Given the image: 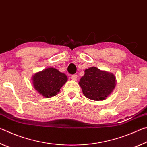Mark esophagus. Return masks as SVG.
<instances>
[{
  "instance_id": "obj_1",
  "label": "esophagus",
  "mask_w": 147,
  "mask_h": 147,
  "mask_svg": "<svg viewBox=\"0 0 147 147\" xmlns=\"http://www.w3.org/2000/svg\"><path fill=\"white\" fill-rule=\"evenodd\" d=\"M71 78L72 80H74V81L77 80V76L76 75V74H72Z\"/></svg>"
}]
</instances>
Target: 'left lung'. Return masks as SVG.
Listing matches in <instances>:
<instances>
[{
  "label": "left lung",
  "mask_w": 147,
  "mask_h": 147,
  "mask_svg": "<svg viewBox=\"0 0 147 147\" xmlns=\"http://www.w3.org/2000/svg\"><path fill=\"white\" fill-rule=\"evenodd\" d=\"M115 83L113 74L93 67L85 70L79 85L86 97L93 100H102L112 92Z\"/></svg>",
  "instance_id": "left-lung-1"
}]
</instances>
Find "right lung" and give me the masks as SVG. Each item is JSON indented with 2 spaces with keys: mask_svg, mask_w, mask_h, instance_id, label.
<instances>
[{
  "mask_svg": "<svg viewBox=\"0 0 147 147\" xmlns=\"http://www.w3.org/2000/svg\"><path fill=\"white\" fill-rule=\"evenodd\" d=\"M67 80L65 74L54 68H48L33 76V85L39 94L46 98L56 95Z\"/></svg>",
  "mask_w": 147,
  "mask_h": 147,
  "instance_id": "1",
  "label": "right lung"
}]
</instances>
